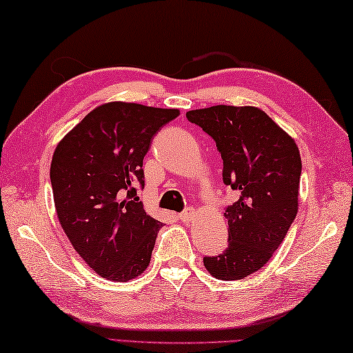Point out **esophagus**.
I'll use <instances>...</instances> for the list:
<instances>
[{"mask_svg": "<svg viewBox=\"0 0 353 353\" xmlns=\"http://www.w3.org/2000/svg\"><path fill=\"white\" fill-rule=\"evenodd\" d=\"M194 209H188V211H184V212H181V214H178V220L180 221H183V223H189L190 220H192V217H194Z\"/></svg>", "mask_w": 353, "mask_h": 353, "instance_id": "34e87169", "label": "esophagus"}]
</instances>
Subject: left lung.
<instances>
[{
	"mask_svg": "<svg viewBox=\"0 0 353 353\" xmlns=\"http://www.w3.org/2000/svg\"><path fill=\"white\" fill-rule=\"evenodd\" d=\"M186 116L212 136L223 159V181L239 192L223 214L230 245L203 263L220 281L243 279L270 261L298 214L299 148L263 110L251 105H214Z\"/></svg>",
	"mask_w": 353,
	"mask_h": 353,
	"instance_id": "8db88e82",
	"label": "left lung"
}]
</instances>
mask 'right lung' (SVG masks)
<instances>
[{
  "label": "right lung",
  "instance_id": "right-lung-1",
  "mask_svg": "<svg viewBox=\"0 0 353 353\" xmlns=\"http://www.w3.org/2000/svg\"><path fill=\"white\" fill-rule=\"evenodd\" d=\"M178 108L107 102L91 110L55 147L51 184L55 212L72 248L90 268L114 282L141 276L163 223L136 196L142 161Z\"/></svg>",
  "mask_w": 353,
  "mask_h": 353
}]
</instances>
